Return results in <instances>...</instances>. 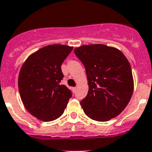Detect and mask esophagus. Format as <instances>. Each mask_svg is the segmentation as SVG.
Wrapping results in <instances>:
<instances>
[{
    "mask_svg": "<svg viewBox=\"0 0 152 152\" xmlns=\"http://www.w3.org/2000/svg\"><path fill=\"white\" fill-rule=\"evenodd\" d=\"M76 90H77V87H76H76H73V88H72V90H73L74 93H76Z\"/></svg>",
    "mask_w": 152,
    "mask_h": 152,
    "instance_id": "esophagus-1",
    "label": "esophagus"
}]
</instances>
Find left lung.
<instances>
[{"label": "left lung", "mask_w": 152, "mask_h": 152, "mask_svg": "<svg viewBox=\"0 0 152 152\" xmlns=\"http://www.w3.org/2000/svg\"><path fill=\"white\" fill-rule=\"evenodd\" d=\"M75 54L85 66L89 90L80 104L86 115L107 121L123 111L134 90L131 65L118 49L105 45H82Z\"/></svg>", "instance_id": "1"}]
</instances>
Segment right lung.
Listing matches in <instances>:
<instances>
[{
  "label": "right lung",
  "instance_id": "obj_1",
  "mask_svg": "<svg viewBox=\"0 0 152 152\" xmlns=\"http://www.w3.org/2000/svg\"><path fill=\"white\" fill-rule=\"evenodd\" d=\"M72 47L49 45L27 58L18 76V89L28 111L43 121H52L62 115L72 92L61 84V69Z\"/></svg>",
  "mask_w": 152,
  "mask_h": 152
}]
</instances>
